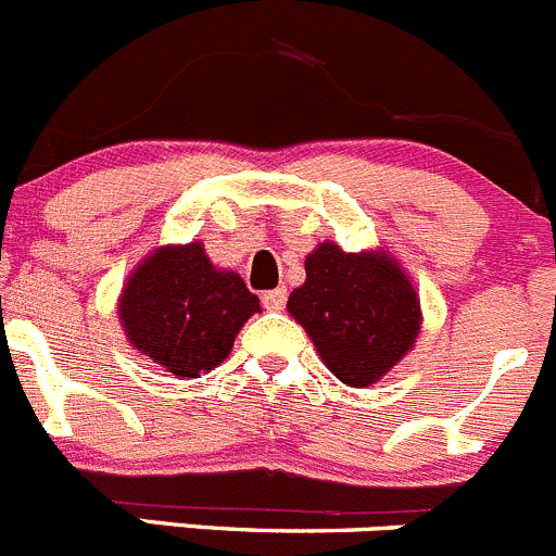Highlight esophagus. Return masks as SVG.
Listing matches in <instances>:
<instances>
[{"label": "esophagus", "instance_id": "esophagus-1", "mask_svg": "<svg viewBox=\"0 0 556 556\" xmlns=\"http://www.w3.org/2000/svg\"><path fill=\"white\" fill-rule=\"evenodd\" d=\"M262 305H265L267 311H280V307L286 305V289H283V286L265 291V294H262Z\"/></svg>", "mask_w": 556, "mask_h": 556}]
</instances>
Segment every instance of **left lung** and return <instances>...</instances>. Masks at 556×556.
<instances>
[{
    "label": "left lung",
    "instance_id": "obj_1",
    "mask_svg": "<svg viewBox=\"0 0 556 556\" xmlns=\"http://www.w3.org/2000/svg\"><path fill=\"white\" fill-rule=\"evenodd\" d=\"M332 376L367 387L416 343L421 305L414 283L387 251L345 254L321 243L305 260V283L286 302Z\"/></svg>",
    "mask_w": 556,
    "mask_h": 556
}]
</instances>
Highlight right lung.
I'll return each instance as SVG.
<instances>
[{
	"label": "right lung",
	"instance_id": "1",
	"mask_svg": "<svg viewBox=\"0 0 556 556\" xmlns=\"http://www.w3.org/2000/svg\"><path fill=\"white\" fill-rule=\"evenodd\" d=\"M260 296L232 270H216L202 243L164 245L124 283L121 327L140 354L178 378L222 365Z\"/></svg>",
	"mask_w": 556,
	"mask_h": 556
}]
</instances>
